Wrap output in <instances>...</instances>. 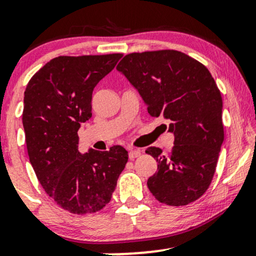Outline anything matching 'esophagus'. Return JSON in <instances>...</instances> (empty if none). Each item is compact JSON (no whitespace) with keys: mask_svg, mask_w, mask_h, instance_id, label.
<instances>
[{"mask_svg":"<svg viewBox=\"0 0 256 256\" xmlns=\"http://www.w3.org/2000/svg\"><path fill=\"white\" fill-rule=\"evenodd\" d=\"M138 156H140V150H138V149H130L128 150V158H130V160H134V158Z\"/></svg>","mask_w":256,"mask_h":256,"instance_id":"34e87169","label":"esophagus"}]
</instances>
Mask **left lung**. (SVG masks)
<instances>
[{
  "instance_id": "8db88e82",
  "label": "left lung",
  "mask_w": 256,
  "mask_h": 256,
  "mask_svg": "<svg viewBox=\"0 0 256 256\" xmlns=\"http://www.w3.org/2000/svg\"><path fill=\"white\" fill-rule=\"evenodd\" d=\"M116 70L130 80L152 116L170 120L174 146L167 154L146 150L156 158L158 171L146 185L155 198L185 206L210 188L224 140L222 98L204 64L172 49L131 52Z\"/></svg>"
}]
</instances>
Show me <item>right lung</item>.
<instances>
[{"label":"right lung","mask_w":256,"mask_h":256,"mask_svg":"<svg viewBox=\"0 0 256 256\" xmlns=\"http://www.w3.org/2000/svg\"><path fill=\"white\" fill-rule=\"evenodd\" d=\"M122 56H58L26 86L22 125L30 162L44 192L70 213L101 210L128 162L120 146L85 154L78 148L79 128L91 116L94 88Z\"/></svg>","instance_id":"obj_1"}]
</instances>
